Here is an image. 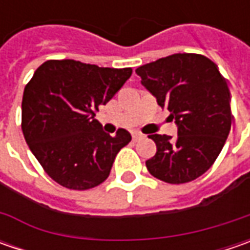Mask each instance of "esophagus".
<instances>
[{"mask_svg":"<svg viewBox=\"0 0 250 250\" xmlns=\"http://www.w3.org/2000/svg\"><path fill=\"white\" fill-rule=\"evenodd\" d=\"M132 138H133V140L136 142V140L143 139V138H145V135H143V133H140V132H133V133H132Z\"/></svg>","mask_w":250,"mask_h":250,"instance_id":"esophagus-1","label":"esophagus"}]
</instances>
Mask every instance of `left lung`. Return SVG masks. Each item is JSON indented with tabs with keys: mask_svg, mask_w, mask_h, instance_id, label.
Instances as JSON below:
<instances>
[{
	"mask_svg": "<svg viewBox=\"0 0 250 250\" xmlns=\"http://www.w3.org/2000/svg\"><path fill=\"white\" fill-rule=\"evenodd\" d=\"M136 73L178 126L177 138L149 136L157 146L146 161L149 172L168 184L203 175L224 147L232 121L229 89L217 65L200 54H172Z\"/></svg>",
	"mask_w": 250,
	"mask_h": 250,
	"instance_id": "8db88e82",
	"label": "left lung"
}]
</instances>
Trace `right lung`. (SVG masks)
<instances>
[{
	"mask_svg": "<svg viewBox=\"0 0 250 250\" xmlns=\"http://www.w3.org/2000/svg\"><path fill=\"white\" fill-rule=\"evenodd\" d=\"M130 75V68H100L75 60H50L36 69L23 91L22 130L55 182L84 190L108 178L118 151L132 136L125 129L110 136L96 112Z\"/></svg>",
	"mask_w": 250,
	"mask_h": 250,
	"instance_id": "right-lung-1",
	"label": "right lung"
}]
</instances>
